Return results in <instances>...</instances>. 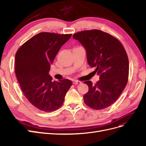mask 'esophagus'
<instances>
[{"label": "esophagus", "mask_w": 146, "mask_h": 146, "mask_svg": "<svg viewBox=\"0 0 146 146\" xmlns=\"http://www.w3.org/2000/svg\"><path fill=\"white\" fill-rule=\"evenodd\" d=\"M82 82L80 81H78V80H74L73 82V83L74 84V85H79V84H80Z\"/></svg>", "instance_id": "obj_1"}]
</instances>
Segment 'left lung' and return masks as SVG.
Instances as JSON below:
<instances>
[{"label":"left lung","mask_w":146,"mask_h":146,"mask_svg":"<svg viewBox=\"0 0 146 146\" xmlns=\"http://www.w3.org/2000/svg\"><path fill=\"white\" fill-rule=\"evenodd\" d=\"M87 53L88 63L94 72L100 75L94 84L85 81L89 87L83 96L90 108L100 110L115 102L125 87L129 74L127 54L121 42L111 34L98 29L86 30L74 34Z\"/></svg>","instance_id":"8db88e82"}]
</instances>
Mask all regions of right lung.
I'll use <instances>...</instances> for the list:
<instances>
[{"label": "right lung", "mask_w": 146, "mask_h": 146, "mask_svg": "<svg viewBox=\"0 0 146 146\" xmlns=\"http://www.w3.org/2000/svg\"><path fill=\"white\" fill-rule=\"evenodd\" d=\"M70 34L43 32L30 38L15 55V73L21 89L29 102L40 111L50 112L63 105L72 85L68 79L52 81L50 64Z\"/></svg>", "instance_id": "add662e5"}]
</instances>
